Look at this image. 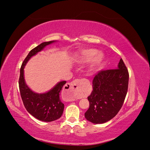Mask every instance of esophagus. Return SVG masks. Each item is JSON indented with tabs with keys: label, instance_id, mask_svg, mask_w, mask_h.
Returning a JSON list of instances; mask_svg holds the SVG:
<instances>
[{
	"label": "esophagus",
	"instance_id": "esophagus-1",
	"mask_svg": "<svg viewBox=\"0 0 150 150\" xmlns=\"http://www.w3.org/2000/svg\"><path fill=\"white\" fill-rule=\"evenodd\" d=\"M79 79H76L74 81H72L71 83H68L66 85V89L64 90V93L66 94H69L70 95V99L71 100H73L74 96L73 95L75 93L78 92L79 88Z\"/></svg>",
	"mask_w": 150,
	"mask_h": 150
}]
</instances>
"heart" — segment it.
Segmentation results:
<instances>
[{"label": "heart", "mask_w": 150, "mask_h": 150, "mask_svg": "<svg viewBox=\"0 0 150 150\" xmlns=\"http://www.w3.org/2000/svg\"><path fill=\"white\" fill-rule=\"evenodd\" d=\"M76 62L85 64L91 61L90 65L91 70H95L100 66L104 60V54L102 52H98L95 49H83L79 51L75 58Z\"/></svg>", "instance_id": "b5f03b06"}]
</instances>
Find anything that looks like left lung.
Here are the masks:
<instances>
[{
    "instance_id": "1",
    "label": "left lung",
    "mask_w": 150,
    "mask_h": 150,
    "mask_svg": "<svg viewBox=\"0 0 150 150\" xmlns=\"http://www.w3.org/2000/svg\"><path fill=\"white\" fill-rule=\"evenodd\" d=\"M128 81V71L122 59L117 69L98 72L93 81V91L88 97L89 108L84 113L86 119L94 124H103L113 118L124 103Z\"/></svg>"
}]
</instances>
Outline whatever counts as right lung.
<instances>
[{
	"label": "right lung",
	"mask_w": 150,
	"mask_h": 150,
	"mask_svg": "<svg viewBox=\"0 0 150 150\" xmlns=\"http://www.w3.org/2000/svg\"><path fill=\"white\" fill-rule=\"evenodd\" d=\"M56 42H57L56 40L44 42L32 49L22 62L20 71L19 85L21 96L24 106L32 116L40 121L45 122L55 121L61 117L64 105L60 100L59 93L66 81L58 82L47 92L36 93L33 91L25 83L24 67L32 57L42 51L48 45Z\"/></svg>",
	"instance_id": "right-lung-1"
}]
</instances>
